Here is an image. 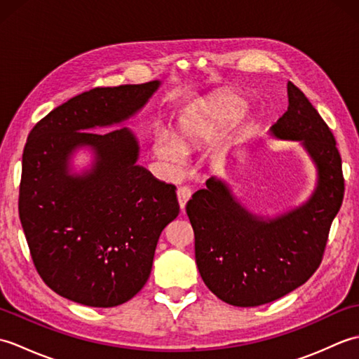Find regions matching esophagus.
<instances>
[{
  "label": "esophagus",
  "instance_id": "34e87169",
  "mask_svg": "<svg viewBox=\"0 0 359 359\" xmlns=\"http://www.w3.org/2000/svg\"><path fill=\"white\" fill-rule=\"evenodd\" d=\"M189 199H191V189H189L188 187H180L177 189V201H179L182 211L185 210V205Z\"/></svg>",
  "mask_w": 359,
  "mask_h": 359
}]
</instances>
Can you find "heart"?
<instances>
[{"label": "heart", "instance_id": "1", "mask_svg": "<svg viewBox=\"0 0 359 359\" xmlns=\"http://www.w3.org/2000/svg\"><path fill=\"white\" fill-rule=\"evenodd\" d=\"M247 103L236 94H220L188 109L175 125L171 135L158 131L152 149L156 156L168 163H180L188 154L207 143L238 120Z\"/></svg>", "mask_w": 359, "mask_h": 359}]
</instances>
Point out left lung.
I'll return each mask as SVG.
<instances>
[{
	"instance_id": "left-lung-1",
	"label": "left lung",
	"mask_w": 359,
	"mask_h": 359,
	"mask_svg": "<svg viewBox=\"0 0 359 359\" xmlns=\"http://www.w3.org/2000/svg\"><path fill=\"white\" fill-rule=\"evenodd\" d=\"M287 93L288 109L270 134L301 142L315 162L318 184L310 199L265 219L243 208L224 180L211 177L187 203L197 269L205 285L230 306H262L306 284L323 261L344 197L341 156L330 128L292 81Z\"/></svg>"
}]
</instances>
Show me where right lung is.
<instances>
[{"label": "right lung", "mask_w": 359, "mask_h": 359, "mask_svg": "<svg viewBox=\"0 0 359 359\" xmlns=\"http://www.w3.org/2000/svg\"><path fill=\"white\" fill-rule=\"evenodd\" d=\"M160 81L95 88L50 111L30 131L18 211L44 284L89 307H116L147 284L163 228L179 216L175 187L137 165L128 128L95 133L135 116ZM95 151L90 170L71 175L69 158Z\"/></svg>", "instance_id": "1"}]
</instances>
